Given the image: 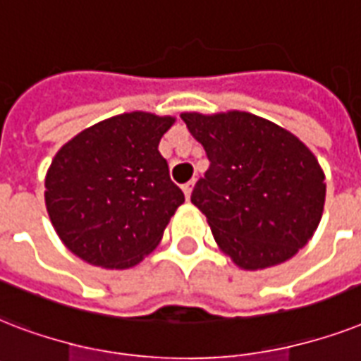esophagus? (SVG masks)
I'll return each instance as SVG.
<instances>
[{
  "label": "esophagus",
  "mask_w": 361,
  "mask_h": 361,
  "mask_svg": "<svg viewBox=\"0 0 361 361\" xmlns=\"http://www.w3.org/2000/svg\"><path fill=\"white\" fill-rule=\"evenodd\" d=\"M194 184H195V180L192 178L190 183H186L183 186V192H184V195H186V200H190V195H192V190H194Z\"/></svg>",
  "instance_id": "obj_1"
}]
</instances>
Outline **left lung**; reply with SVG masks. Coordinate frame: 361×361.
Returning a JSON list of instances; mask_svg holds the SVG:
<instances>
[{"label": "left lung", "instance_id": "left-lung-1", "mask_svg": "<svg viewBox=\"0 0 361 361\" xmlns=\"http://www.w3.org/2000/svg\"><path fill=\"white\" fill-rule=\"evenodd\" d=\"M211 166L192 192L212 237L247 271L273 267L309 243L322 219L324 171L305 142L245 111L183 113Z\"/></svg>", "mask_w": 361, "mask_h": 361}]
</instances>
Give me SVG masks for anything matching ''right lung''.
Listing matches in <instances>:
<instances>
[{"mask_svg": "<svg viewBox=\"0 0 361 361\" xmlns=\"http://www.w3.org/2000/svg\"><path fill=\"white\" fill-rule=\"evenodd\" d=\"M173 116L133 111L86 128L67 141L44 177L56 233L75 256L128 269L158 247L184 203L158 145Z\"/></svg>", "mask_w": 361, "mask_h": 361, "instance_id": "add662e5", "label": "right lung"}]
</instances>
